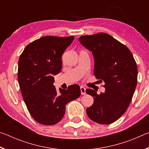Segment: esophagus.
Masks as SVG:
<instances>
[{"label": "esophagus", "instance_id": "1", "mask_svg": "<svg viewBox=\"0 0 149 149\" xmlns=\"http://www.w3.org/2000/svg\"><path fill=\"white\" fill-rule=\"evenodd\" d=\"M80 89H81V95H85V93H86V89H85L84 87L81 86Z\"/></svg>", "mask_w": 149, "mask_h": 149}]
</instances>
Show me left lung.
<instances>
[{
    "label": "left lung",
    "mask_w": 149,
    "mask_h": 149,
    "mask_svg": "<svg viewBox=\"0 0 149 149\" xmlns=\"http://www.w3.org/2000/svg\"><path fill=\"white\" fill-rule=\"evenodd\" d=\"M79 41L93 52V74L105 84V92L100 95L86 89L94 99L86 109L87 116L96 123L110 124L124 114L132 101L137 84V63L125 45L105 33L81 36Z\"/></svg>",
    "instance_id": "1"
}]
</instances>
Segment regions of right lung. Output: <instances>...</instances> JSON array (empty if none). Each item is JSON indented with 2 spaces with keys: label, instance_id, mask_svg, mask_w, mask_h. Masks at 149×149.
<instances>
[{
  "label": "right lung",
  "instance_id": "add662e5",
  "mask_svg": "<svg viewBox=\"0 0 149 149\" xmlns=\"http://www.w3.org/2000/svg\"><path fill=\"white\" fill-rule=\"evenodd\" d=\"M74 36H45L27 45L18 61L17 80L29 114L41 124L52 125L62 119L68 102L77 99L80 87L74 84L58 93L54 75L62 69V55Z\"/></svg>",
  "mask_w": 149,
  "mask_h": 149
}]
</instances>
